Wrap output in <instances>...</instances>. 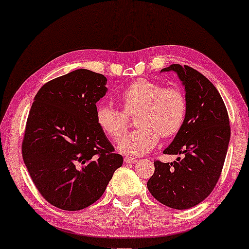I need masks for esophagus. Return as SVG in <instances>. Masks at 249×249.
<instances>
[{"label":"esophagus","instance_id":"esophagus-1","mask_svg":"<svg viewBox=\"0 0 249 249\" xmlns=\"http://www.w3.org/2000/svg\"><path fill=\"white\" fill-rule=\"evenodd\" d=\"M124 161L127 162V164H134V162L138 161V159L133 158V157H125L124 158Z\"/></svg>","mask_w":249,"mask_h":249}]
</instances>
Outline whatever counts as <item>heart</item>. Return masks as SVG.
I'll return each instance as SVG.
<instances>
[{
	"label": "heart",
	"instance_id": "heart-1",
	"mask_svg": "<svg viewBox=\"0 0 249 249\" xmlns=\"http://www.w3.org/2000/svg\"><path fill=\"white\" fill-rule=\"evenodd\" d=\"M121 108L102 104L96 110L99 127L112 141H119L128 130V117L136 116L138 127L118 144L119 151L126 154H144L158 144L160 136L172 138L186 122L188 103L179 87H164L161 83L138 79L118 95Z\"/></svg>",
	"mask_w": 249,
	"mask_h": 249
}]
</instances>
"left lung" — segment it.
Instances as JSON below:
<instances>
[{"instance_id": "left-lung-1", "label": "left lung", "mask_w": 249, "mask_h": 249, "mask_svg": "<svg viewBox=\"0 0 249 249\" xmlns=\"http://www.w3.org/2000/svg\"><path fill=\"white\" fill-rule=\"evenodd\" d=\"M186 91L188 111L184 127L166 154H182L173 162L154 161L150 193L165 206L187 210L210 196L220 178L231 137L227 108L219 91L193 68L172 64Z\"/></svg>"}]
</instances>
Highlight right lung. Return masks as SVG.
Here are the masks:
<instances>
[{
	"instance_id": "add662e5",
	"label": "right lung",
	"mask_w": 249,
	"mask_h": 249,
	"mask_svg": "<svg viewBox=\"0 0 249 249\" xmlns=\"http://www.w3.org/2000/svg\"><path fill=\"white\" fill-rule=\"evenodd\" d=\"M107 77L78 69L45 83L25 125L22 157L38 192L64 211L96 202L123 165L96 119Z\"/></svg>"
}]
</instances>
